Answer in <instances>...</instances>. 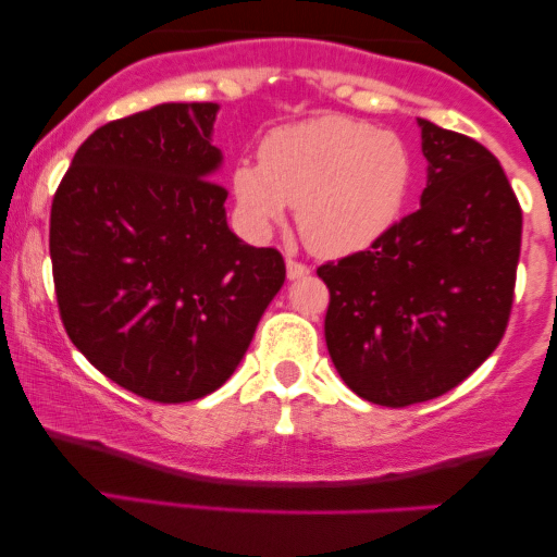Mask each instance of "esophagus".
<instances>
[{"instance_id":"34e87169","label":"esophagus","mask_w":557,"mask_h":557,"mask_svg":"<svg viewBox=\"0 0 557 557\" xmlns=\"http://www.w3.org/2000/svg\"><path fill=\"white\" fill-rule=\"evenodd\" d=\"M285 267H287V277H290V280L306 277V274L311 272L309 267H306V264H300V261H296V259H287V261H285Z\"/></svg>"}]
</instances>
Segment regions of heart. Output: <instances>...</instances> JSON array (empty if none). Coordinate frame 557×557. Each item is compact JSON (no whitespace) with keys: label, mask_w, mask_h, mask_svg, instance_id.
Wrapping results in <instances>:
<instances>
[{"label":"heart","mask_w":557,"mask_h":557,"mask_svg":"<svg viewBox=\"0 0 557 557\" xmlns=\"http://www.w3.org/2000/svg\"><path fill=\"white\" fill-rule=\"evenodd\" d=\"M413 181L406 140L361 120L327 114L272 131L259 164L233 170V190L253 235L296 207L300 238L322 257H348L395 225Z\"/></svg>","instance_id":"1"}]
</instances>
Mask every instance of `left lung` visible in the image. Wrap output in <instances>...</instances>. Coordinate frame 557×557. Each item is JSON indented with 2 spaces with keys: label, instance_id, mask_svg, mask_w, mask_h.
Returning <instances> with one entry per match:
<instances>
[{
  "label": "left lung",
  "instance_id": "8db88e82",
  "mask_svg": "<svg viewBox=\"0 0 557 557\" xmlns=\"http://www.w3.org/2000/svg\"><path fill=\"white\" fill-rule=\"evenodd\" d=\"M421 207L367 251L317 270L330 287V359L363 400L445 395L487 361L513 309L521 207L492 151L419 120Z\"/></svg>",
  "mask_w": 557,
  "mask_h": 557
}]
</instances>
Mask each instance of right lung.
<instances>
[{
  "mask_svg": "<svg viewBox=\"0 0 557 557\" xmlns=\"http://www.w3.org/2000/svg\"><path fill=\"white\" fill-rule=\"evenodd\" d=\"M220 107L157 104L83 140L49 220L57 306L75 348L120 387L188 403L230 380L285 283L277 248L227 227L214 183Z\"/></svg>",
  "mask_w": 557,
  "mask_h": 557,
  "instance_id": "add662e5",
  "label": "right lung"
}]
</instances>
